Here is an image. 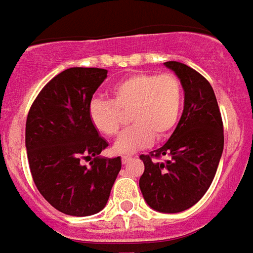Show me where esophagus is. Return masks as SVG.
I'll use <instances>...</instances> for the list:
<instances>
[{
  "instance_id": "obj_1",
  "label": "esophagus",
  "mask_w": 253,
  "mask_h": 253,
  "mask_svg": "<svg viewBox=\"0 0 253 253\" xmlns=\"http://www.w3.org/2000/svg\"><path fill=\"white\" fill-rule=\"evenodd\" d=\"M121 160H123V163L125 165V163H128L129 160H130V156H123V159Z\"/></svg>"
}]
</instances>
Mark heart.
Segmentation results:
<instances>
[{
  "label": "heart",
  "mask_w": 253,
  "mask_h": 253,
  "mask_svg": "<svg viewBox=\"0 0 253 253\" xmlns=\"http://www.w3.org/2000/svg\"><path fill=\"white\" fill-rule=\"evenodd\" d=\"M182 99V84L174 74H133L112 86L109 99L94 98L88 106V117L98 132L114 136L123 123L121 113L129 110L128 119L133 125L120 134L113 151L130 155L148 147L155 136L163 139L174 129Z\"/></svg>",
  "instance_id": "heart-1"
}]
</instances>
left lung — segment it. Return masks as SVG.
<instances>
[{
    "mask_svg": "<svg viewBox=\"0 0 253 253\" xmlns=\"http://www.w3.org/2000/svg\"><path fill=\"white\" fill-rule=\"evenodd\" d=\"M165 66L178 77L185 93L183 113L176 128L155 158L141 155L144 172L139 186L145 202L160 213L187 210L204 197L214 179L224 149V129L213 87L206 79L180 62Z\"/></svg>",
    "mask_w": 253,
    "mask_h": 253,
    "instance_id": "left-lung-1",
    "label": "left lung"
}]
</instances>
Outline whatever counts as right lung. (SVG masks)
<instances>
[{"mask_svg":"<svg viewBox=\"0 0 253 253\" xmlns=\"http://www.w3.org/2000/svg\"><path fill=\"white\" fill-rule=\"evenodd\" d=\"M108 77L104 68L71 67L45 84L31 106L25 147L33 182L64 214L84 217L108 204L121 158H99L108 147L88 117L93 94ZM94 156L90 167L82 157Z\"/></svg>","mask_w":253,"mask_h":253,"instance_id":"right-lung-1","label":"right lung"}]
</instances>
